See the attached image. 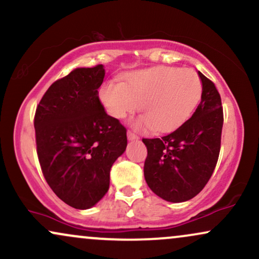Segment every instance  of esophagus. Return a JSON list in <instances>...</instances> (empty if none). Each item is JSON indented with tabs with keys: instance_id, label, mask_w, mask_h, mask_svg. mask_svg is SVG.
Instances as JSON below:
<instances>
[{
	"instance_id": "1",
	"label": "esophagus",
	"mask_w": 259,
	"mask_h": 259,
	"mask_svg": "<svg viewBox=\"0 0 259 259\" xmlns=\"http://www.w3.org/2000/svg\"><path fill=\"white\" fill-rule=\"evenodd\" d=\"M126 135H127V139H129V140H138L139 139V136L136 135V134H134L133 132H130V130L126 133Z\"/></svg>"
}]
</instances>
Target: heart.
<instances>
[{"label":"heart","mask_w":259,"mask_h":259,"mask_svg":"<svg viewBox=\"0 0 259 259\" xmlns=\"http://www.w3.org/2000/svg\"><path fill=\"white\" fill-rule=\"evenodd\" d=\"M202 83L194 70L158 66L130 72L125 82H107L100 100L108 114L123 119L140 108L145 116L133 125L159 133L172 132L191 117L200 101Z\"/></svg>","instance_id":"heart-1"}]
</instances>
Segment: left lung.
I'll list each match as a JSON object with an SVG mask.
<instances>
[{"mask_svg":"<svg viewBox=\"0 0 259 259\" xmlns=\"http://www.w3.org/2000/svg\"><path fill=\"white\" fill-rule=\"evenodd\" d=\"M201 101L193 116L161 139H142L147 147L143 174L152 192L166 201L194 198L212 175L221 149L223 108L212 80L198 72Z\"/></svg>","mask_w":259,"mask_h":259,"instance_id":"8db88e82","label":"left lung"}]
</instances>
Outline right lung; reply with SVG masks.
<instances>
[{"label":"right lung","mask_w":259,"mask_h":259,"mask_svg":"<svg viewBox=\"0 0 259 259\" xmlns=\"http://www.w3.org/2000/svg\"><path fill=\"white\" fill-rule=\"evenodd\" d=\"M102 65L80 67L55 80L37 105V155L52 191L79 210L94 206L110 188L112 165L126 148V129L106 113L98 89Z\"/></svg>","instance_id":"obj_1"}]
</instances>
